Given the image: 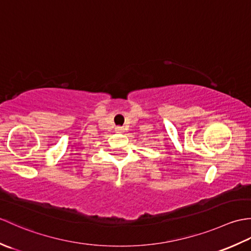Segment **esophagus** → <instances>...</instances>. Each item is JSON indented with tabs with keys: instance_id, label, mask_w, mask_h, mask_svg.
<instances>
[{
	"instance_id": "esophagus-1",
	"label": "esophagus",
	"mask_w": 251,
	"mask_h": 251,
	"mask_svg": "<svg viewBox=\"0 0 251 251\" xmlns=\"http://www.w3.org/2000/svg\"><path fill=\"white\" fill-rule=\"evenodd\" d=\"M117 130H123V127H116Z\"/></svg>"
}]
</instances>
